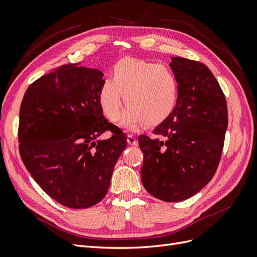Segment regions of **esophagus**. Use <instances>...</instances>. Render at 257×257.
I'll return each mask as SVG.
<instances>
[{
  "instance_id": "obj_1",
  "label": "esophagus",
  "mask_w": 257,
  "mask_h": 257,
  "mask_svg": "<svg viewBox=\"0 0 257 257\" xmlns=\"http://www.w3.org/2000/svg\"><path fill=\"white\" fill-rule=\"evenodd\" d=\"M127 141H128V143L130 144V146H135V147L138 146V140H137V138L134 135H128Z\"/></svg>"
}]
</instances>
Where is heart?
Masks as SVG:
<instances>
[{
  "instance_id": "b5f03b06",
  "label": "heart",
  "mask_w": 257,
  "mask_h": 257,
  "mask_svg": "<svg viewBox=\"0 0 257 257\" xmlns=\"http://www.w3.org/2000/svg\"><path fill=\"white\" fill-rule=\"evenodd\" d=\"M178 80L174 71L164 64L136 58H122L111 70V79L103 81L98 103L109 121L120 116L123 103L127 106L122 124L135 129L143 121L156 124L174 110L178 100Z\"/></svg>"
}]
</instances>
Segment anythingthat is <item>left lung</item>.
I'll return each instance as SVG.
<instances>
[{
  "instance_id": "1",
  "label": "left lung",
  "mask_w": 257,
  "mask_h": 257,
  "mask_svg": "<svg viewBox=\"0 0 257 257\" xmlns=\"http://www.w3.org/2000/svg\"><path fill=\"white\" fill-rule=\"evenodd\" d=\"M178 100L153 134L138 138L143 153L141 180L165 202L187 200L212 180L219 165L228 126L225 94L207 66L183 57L170 63Z\"/></svg>"
}]
</instances>
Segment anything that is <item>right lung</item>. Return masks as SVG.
I'll return each mask as SVG.
<instances>
[{"label":"right lung","mask_w":257,"mask_h":257,"mask_svg":"<svg viewBox=\"0 0 257 257\" xmlns=\"http://www.w3.org/2000/svg\"><path fill=\"white\" fill-rule=\"evenodd\" d=\"M103 72L63 65L32 82L19 110V153L43 191L64 206L88 208L106 195L127 137L103 116ZM105 131L113 134L97 141Z\"/></svg>","instance_id":"1"}]
</instances>
